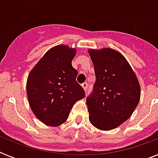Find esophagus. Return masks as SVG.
Instances as JSON below:
<instances>
[{
  "mask_svg": "<svg viewBox=\"0 0 158 158\" xmlns=\"http://www.w3.org/2000/svg\"><path fill=\"white\" fill-rule=\"evenodd\" d=\"M82 87H83V89L86 91L87 89H88V84L87 83H84V84H82Z\"/></svg>",
  "mask_w": 158,
  "mask_h": 158,
  "instance_id": "esophagus-1",
  "label": "esophagus"
}]
</instances>
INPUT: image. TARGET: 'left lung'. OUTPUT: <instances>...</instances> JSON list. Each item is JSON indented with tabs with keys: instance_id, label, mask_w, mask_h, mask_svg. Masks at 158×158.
Masks as SVG:
<instances>
[{
	"instance_id": "1",
	"label": "left lung",
	"mask_w": 158,
	"mask_h": 158,
	"mask_svg": "<svg viewBox=\"0 0 158 158\" xmlns=\"http://www.w3.org/2000/svg\"><path fill=\"white\" fill-rule=\"evenodd\" d=\"M96 82L87 98L89 121L110 130L127 120L140 99L139 82L125 56L112 48L89 49Z\"/></svg>"
}]
</instances>
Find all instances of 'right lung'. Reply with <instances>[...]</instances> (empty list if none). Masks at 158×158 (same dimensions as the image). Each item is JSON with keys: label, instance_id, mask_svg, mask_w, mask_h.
<instances>
[{"label": "right lung", "instance_id": "obj_1", "mask_svg": "<svg viewBox=\"0 0 158 158\" xmlns=\"http://www.w3.org/2000/svg\"><path fill=\"white\" fill-rule=\"evenodd\" d=\"M76 49L55 46L47 52L28 74L26 89L28 103L36 117L45 125L65 122L74 104L85 97L72 66Z\"/></svg>", "mask_w": 158, "mask_h": 158}]
</instances>
